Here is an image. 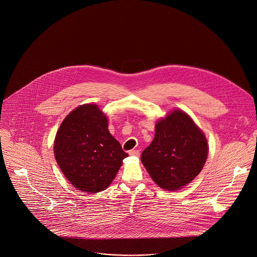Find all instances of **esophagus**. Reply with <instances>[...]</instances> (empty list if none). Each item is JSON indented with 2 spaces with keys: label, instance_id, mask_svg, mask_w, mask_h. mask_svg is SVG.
<instances>
[{
  "label": "esophagus",
  "instance_id": "esophagus-1",
  "mask_svg": "<svg viewBox=\"0 0 257 257\" xmlns=\"http://www.w3.org/2000/svg\"><path fill=\"white\" fill-rule=\"evenodd\" d=\"M129 155L139 157V156H140V151H139V150H130V151H129Z\"/></svg>",
  "mask_w": 257,
  "mask_h": 257
}]
</instances>
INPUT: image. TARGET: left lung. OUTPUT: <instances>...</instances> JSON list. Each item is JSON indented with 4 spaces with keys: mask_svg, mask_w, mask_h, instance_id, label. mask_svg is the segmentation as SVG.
Returning a JSON list of instances; mask_svg holds the SVG:
<instances>
[{
    "mask_svg": "<svg viewBox=\"0 0 257 257\" xmlns=\"http://www.w3.org/2000/svg\"><path fill=\"white\" fill-rule=\"evenodd\" d=\"M207 155L203 132L183 110H174L156 123L154 140L141 160L159 187L176 191L196 178Z\"/></svg>",
    "mask_w": 257,
    "mask_h": 257,
    "instance_id": "8db88e82",
    "label": "left lung"
}]
</instances>
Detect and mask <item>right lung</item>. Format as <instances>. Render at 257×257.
I'll return each mask as SVG.
<instances>
[{
    "instance_id": "right-lung-1",
    "label": "right lung",
    "mask_w": 257,
    "mask_h": 257,
    "mask_svg": "<svg viewBox=\"0 0 257 257\" xmlns=\"http://www.w3.org/2000/svg\"><path fill=\"white\" fill-rule=\"evenodd\" d=\"M54 153L67 180L88 194L106 190L128 156L110 134L108 118L95 104L79 106L63 119Z\"/></svg>"
}]
</instances>
